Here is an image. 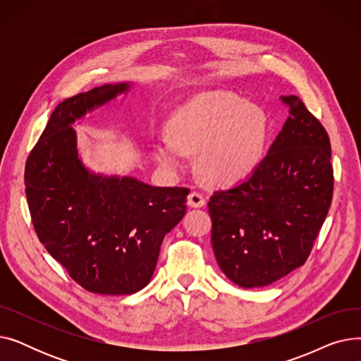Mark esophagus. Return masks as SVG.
<instances>
[{
    "instance_id": "esophagus-1",
    "label": "esophagus",
    "mask_w": 361,
    "mask_h": 361,
    "mask_svg": "<svg viewBox=\"0 0 361 361\" xmlns=\"http://www.w3.org/2000/svg\"><path fill=\"white\" fill-rule=\"evenodd\" d=\"M204 203H206V200L200 192H192L190 195H188V204H190L192 207H202V206H204Z\"/></svg>"
}]
</instances>
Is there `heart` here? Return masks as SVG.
Wrapping results in <instances>:
<instances>
[{
	"label": "heart",
	"mask_w": 361,
	"mask_h": 361,
	"mask_svg": "<svg viewBox=\"0 0 361 361\" xmlns=\"http://www.w3.org/2000/svg\"><path fill=\"white\" fill-rule=\"evenodd\" d=\"M169 136L159 137L154 155L161 166L180 171L185 152H199L202 174L214 184H233L259 162L268 135L264 112L226 93H206L180 106L169 118Z\"/></svg>",
	"instance_id": "1"
}]
</instances>
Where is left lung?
Segmentation results:
<instances>
[{
	"label": "left lung",
	"instance_id": "1",
	"mask_svg": "<svg viewBox=\"0 0 361 361\" xmlns=\"http://www.w3.org/2000/svg\"><path fill=\"white\" fill-rule=\"evenodd\" d=\"M290 117L268 155L233 187L214 192L212 247L225 276L243 288L267 287L306 263L334 193L325 127L294 94Z\"/></svg>",
	"mask_w": 361,
	"mask_h": 361
}]
</instances>
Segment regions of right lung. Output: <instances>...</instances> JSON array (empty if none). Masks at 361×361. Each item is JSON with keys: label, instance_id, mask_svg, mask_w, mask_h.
Segmentation results:
<instances>
[{"label": "right lung", "instance_id": "obj_1", "mask_svg": "<svg viewBox=\"0 0 361 361\" xmlns=\"http://www.w3.org/2000/svg\"><path fill=\"white\" fill-rule=\"evenodd\" d=\"M130 83L104 85L54 109L26 161L25 185L37 238L80 287L105 295L145 288L164 237L185 214L188 188L89 173L73 124Z\"/></svg>", "mask_w": 361, "mask_h": 361}]
</instances>
